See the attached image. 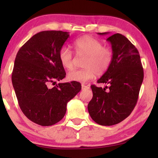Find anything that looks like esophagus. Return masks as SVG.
<instances>
[{"mask_svg":"<svg viewBox=\"0 0 158 158\" xmlns=\"http://www.w3.org/2000/svg\"><path fill=\"white\" fill-rule=\"evenodd\" d=\"M88 88H89V87H88V85H84V84H82V89L85 90V89H88Z\"/></svg>","mask_w":158,"mask_h":158,"instance_id":"1","label":"esophagus"}]
</instances>
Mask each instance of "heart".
Masks as SVG:
<instances>
[{"mask_svg":"<svg viewBox=\"0 0 158 158\" xmlns=\"http://www.w3.org/2000/svg\"><path fill=\"white\" fill-rule=\"evenodd\" d=\"M77 54L87 55L84 62V69L73 70L68 73L70 81L85 83L94 78L97 74L101 75L106 72L113 60V51L110 47H103L102 43L89 36L77 39L73 43ZM59 60L62 66L67 70L73 67V55L68 47H62L59 52Z\"/></svg>","mask_w":158,"mask_h":158,"instance_id":"obj_1","label":"heart"}]
</instances>
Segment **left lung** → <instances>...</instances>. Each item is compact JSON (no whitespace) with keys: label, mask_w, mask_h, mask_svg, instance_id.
Wrapping results in <instances>:
<instances>
[{"label":"left lung","mask_w":158,"mask_h":158,"mask_svg":"<svg viewBox=\"0 0 158 158\" xmlns=\"http://www.w3.org/2000/svg\"><path fill=\"white\" fill-rule=\"evenodd\" d=\"M109 32L98 33L106 35ZM111 45L113 60L97 83L109 85V90L92 85L93 98L88 105L92 119L102 126H111L130 115L137 102L144 72L137 48L127 37L115 34L106 40Z\"/></svg>","instance_id":"left-lung-1"}]
</instances>
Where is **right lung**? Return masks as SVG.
<instances>
[{"label":"right lung","mask_w":158,"mask_h":158,"mask_svg":"<svg viewBox=\"0 0 158 158\" xmlns=\"http://www.w3.org/2000/svg\"><path fill=\"white\" fill-rule=\"evenodd\" d=\"M69 32L43 31L34 35L19 49L14 62L12 83L24 115L41 126L59 122L67 104L81 90L78 82L56 84L65 77L59 52Z\"/></svg>","instance_id":"add662e5"}]
</instances>
